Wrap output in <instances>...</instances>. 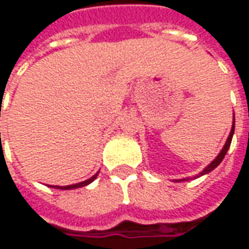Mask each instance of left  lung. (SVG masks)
Masks as SVG:
<instances>
[{
  "mask_svg": "<svg viewBox=\"0 0 249 249\" xmlns=\"http://www.w3.org/2000/svg\"><path fill=\"white\" fill-rule=\"evenodd\" d=\"M233 134H234V119H233V127H231V131H230V134H229V137H227V141H226V144H225V147H223V149L220 151V154L216 157L208 166L199 173V175H196L194 178H196V177H199V176H204V175H206V173H209V172H212L213 169H215L216 166H219L220 165V162L223 160V158H225V155L227 154V149L230 148V144H231V139H233ZM183 180H188V178H183ZM183 180H178V181H183ZM175 181H177V180H175Z\"/></svg>",
  "mask_w": 249,
  "mask_h": 249,
  "instance_id": "left-lung-1",
  "label": "left lung"
}]
</instances>
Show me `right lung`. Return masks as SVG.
I'll return each mask as SVG.
<instances>
[{
  "label": "right lung",
  "instance_id": "1",
  "mask_svg": "<svg viewBox=\"0 0 249 249\" xmlns=\"http://www.w3.org/2000/svg\"><path fill=\"white\" fill-rule=\"evenodd\" d=\"M98 176V173L97 175H94V176L89 178V180H86V181H82V183H77V184H72V186H53V188H58V190H73V188H79V187H84L87 186V184H90L91 181H94L95 180V177Z\"/></svg>",
  "mask_w": 249,
  "mask_h": 249
}]
</instances>
